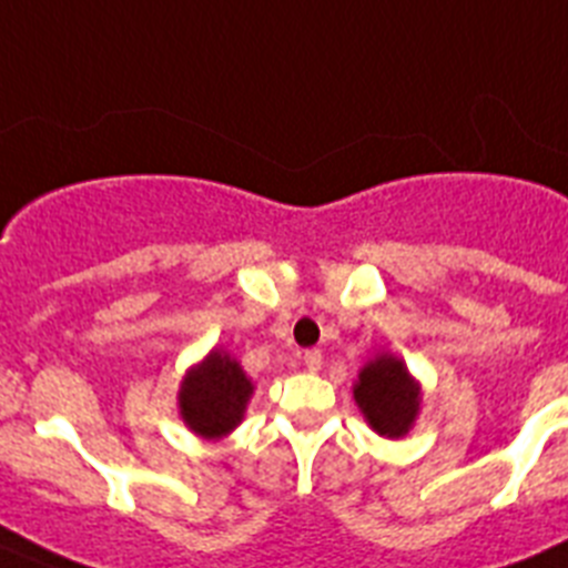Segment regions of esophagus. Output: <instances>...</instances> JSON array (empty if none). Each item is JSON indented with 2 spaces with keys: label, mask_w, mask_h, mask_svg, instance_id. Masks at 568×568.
I'll list each match as a JSON object with an SVG mask.
<instances>
[{
  "label": "esophagus",
  "mask_w": 568,
  "mask_h": 568,
  "mask_svg": "<svg viewBox=\"0 0 568 568\" xmlns=\"http://www.w3.org/2000/svg\"><path fill=\"white\" fill-rule=\"evenodd\" d=\"M303 365L308 367L311 373L320 371V367H322V354H320V351H305V354H303Z\"/></svg>",
  "instance_id": "1"
}]
</instances>
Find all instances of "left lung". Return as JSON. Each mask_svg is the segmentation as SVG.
I'll return each mask as SVG.
<instances>
[{"label":"left lung","instance_id":"8db88e82","mask_svg":"<svg viewBox=\"0 0 568 568\" xmlns=\"http://www.w3.org/2000/svg\"><path fill=\"white\" fill-rule=\"evenodd\" d=\"M354 402L373 433L405 438L422 413V385L396 354L379 351L356 376Z\"/></svg>","mask_w":568,"mask_h":568}]
</instances>
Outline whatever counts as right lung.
Segmentation results:
<instances>
[{
	"mask_svg": "<svg viewBox=\"0 0 568 568\" xmlns=\"http://www.w3.org/2000/svg\"><path fill=\"white\" fill-rule=\"evenodd\" d=\"M254 382L223 347H212L197 365L183 373L178 387V416L206 442H221L246 416Z\"/></svg>",
	"mask_w": 568,
	"mask_h": 568,
	"instance_id": "add662e5",
	"label": "right lung"
}]
</instances>
